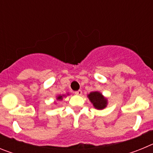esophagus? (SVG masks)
<instances>
[{
	"label": "esophagus",
	"instance_id": "obj_1",
	"mask_svg": "<svg viewBox=\"0 0 153 153\" xmlns=\"http://www.w3.org/2000/svg\"><path fill=\"white\" fill-rule=\"evenodd\" d=\"M74 93H75L76 95H82V91L79 90H77V91L74 92Z\"/></svg>",
	"mask_w": 153,
	"mask_h": 153
}]
</instances>
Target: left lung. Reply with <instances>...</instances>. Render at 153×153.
Listing matches in <instances>:
<instances>
[{
  "label": "left lung",
  "mask_w": 153,
  "mask_h": 153,
  "mask_svg": "<svg viewBox=\"0 0 153 153\" xmlns=\"http://www.w3.org/2000/svg\"><path fill=\"white\" fill-rule=\"evenodd\" d=\"M90 100L93 104L94 107L98 109H102L106 106L107 100L99 92H92L88 95Z\"/></svg>",
  "instance_id": "1"
}]
</instances>
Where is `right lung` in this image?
Instances as JSON below:
<instances>
[{
	"instance_id": "add662e5",
	"label": "right lung",
	"mask_w": 153,
	"mask_h": 153,
	"mask_svg": "<svg viewBox=\"0 0 153 153\" xmlns=\"http://www.w3.org/2000/svg\"><path fill=\"white\" fill-rule=\"evenodd\" d=\"M62 98H63V97H62V96H59V97H57V100H62Z\"/></svg>"
}]
</instances>
